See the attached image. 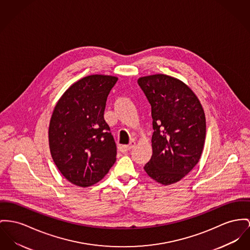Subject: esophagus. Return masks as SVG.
Segmentation results:
<instances>
[{
	"label": "esophagus",
	"instance_id": "obj_1",
	"mask_svg": "<svg viewBox=\"0 0 250 250\" xmlns=\"http://www.w3.org/2000/svg\"><path fill=\"white\" fill-rule=\"evenodd\" d=\"M134 146H135V143L134 142H131L129 145H120L119 146V150H121L122 152H125V151L132 150Z\"/></svg>",
	"mask_w": 250,
	"mask_h": 250
}]
</instances>
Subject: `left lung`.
<instances>
[{
	"mask_svg": "<svg viewBox=\"0 0 250 250\" xmlns=\"http://www.w3.org/2000/svg\"><path fill=\"white\" fill-rule=\"evenodd\" d=\"M151 106L152 155L144 169L167 186L184 178L199 162L206 138V117L193 91L164 74L138 79Z\"/></svg>",
	"mask_w": 250,
	"mask_h": 250,
	"instance_id": "obj_1",
	"label": "left lung"
}]
</instances>
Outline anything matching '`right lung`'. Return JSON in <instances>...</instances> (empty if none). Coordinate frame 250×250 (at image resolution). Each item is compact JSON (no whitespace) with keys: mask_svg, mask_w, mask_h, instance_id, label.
<instances>
[{"mask_svg":"<svg viewBox=\"0 0 250 250\" xmlns=\"http://www.w3.org/2000/svg\"><path fill=\"white\" fill-rule=\"evenodd\" d=\"M117 77L91 75L72 84L57 102L49 124L51 155L59 170L78 187L100 182L117 160V146L104 119Z\"/></svg>","mask_w":250,"mask_h":250,"instance_id":"obj_1","label":"right lung"}]
</instances>
